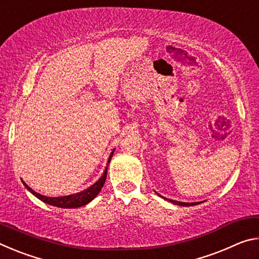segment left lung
<instances>
[{"mask_svg":"<svg viewBox=\"0 0 259 259\" xmlns=\"http://www.w3.org/2000/svg\"><path fill=\"white\" fill-rule=\"evenodd\" d=\"M170 202H172L175 204H178V205H185V207H190V205H195V204H199L200 202H192V203H186V202H179V201H174V200H169Z\"/></svg>","mask_w":259,"mask_h":259,"instance_id":"8db88e82","label":"left lung"}]
</instances>
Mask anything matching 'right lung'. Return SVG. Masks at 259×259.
I'll list each match as a JSON object with an SVG mask.
<instances>
[{"label": "right lung", "instance_id": "right-lung-1", "mask_svg": "<svg viewBox=\"0 0 259 259\" xmlns=\"http://www.w3.org/2000/svg\"><path fill=\"white\" fill-rule=\"evenodd\" d=\"M113 153L114 151L111 153V155H109L108 163L112 159ZM106 176H107V166L106 169H105L103 176L100 177L98 179V182H96L93 186H90L89 188H87V190L82 191L80 193H76V194L59 196V198H48V196L41 195L35 191H33L28 185H26V183L23 182V184L33 195H35L37 199H40L41 201H43V202H46L48 204L55 205V207H59V208H78V207H82V205H85L87 203H89L90 201H93L96 196L98 195V193L104 186L105 181H106Z\"/></svg>", "mask_w": 259, "mask_h": 259}]
</instances>
